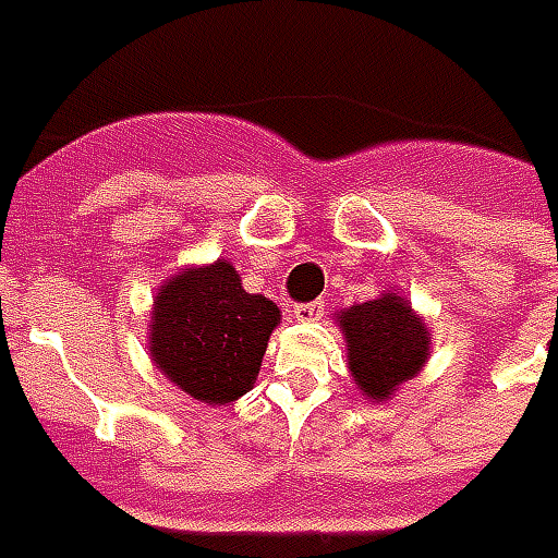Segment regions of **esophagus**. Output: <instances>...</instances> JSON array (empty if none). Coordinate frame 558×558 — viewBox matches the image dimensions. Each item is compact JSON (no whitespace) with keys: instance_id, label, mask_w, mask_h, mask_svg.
<instances>
[{"instance_id":"esophagus-1","label":"esophagus","mask_w":558,"mask_h":558,"mask_svg":"<svg viewBox=\"0 0 558 558\" xmlns=\"http://www.w3.org/2000/svg\"><path fill=\"white\" fill-rule=\"evenodd\" d=\"M324 315V303L322 300H312V303H298L294 306V318L298 322H315Z\"/></svg>"}]
</instances>
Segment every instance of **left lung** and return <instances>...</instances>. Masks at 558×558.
Masks as SVG:
<instances>
[{"label":"left lung","mask_w":558,"mask_h":558,"mask_svg":"<svg viewBox=\"0 0 558 558\" xmlns=\"http://www.w3.org/2000/svg\"><path fill=\"white\" fill-rule=\"evenodd\" d=\"M349 339V366L366 397L385 399L426 361L429 333L402 298L369 300L339 315Z\"/></svg>","instance_id":"left-lung-1"}]
</instances>
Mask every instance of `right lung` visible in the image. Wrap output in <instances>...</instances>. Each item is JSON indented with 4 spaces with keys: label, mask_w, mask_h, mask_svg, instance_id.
Instances as JSON below:
<instances>
[{
    "label": "right lung",
    "mask_w": 558,
    "mask_h": 558,
    "mask_svg": "<svg viewBox=\"0 0 558 558\" xmlns=\"http://www.w3.org/2000/svg\"><path fill=\"white\" fill-rule=\"evenodd\" d=\"M279 310L246 294L231 264L185 270L161 288L149 351L173 385L201 402H234L255 385Z\"/></svg>",
    "instance_id": "right-lung-1"
}]
</instances>
